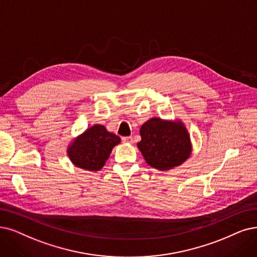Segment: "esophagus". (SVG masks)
<instances>
[{
    "label": "esophagus",
    "instance_id": "obj_1",
    "mask_svg": "<svg viewBox=\"0 0 257 257\" xmlns=\"http://www.w3.org/2000/svg\"><path fill=\"white\" fill-rule=\"evenodd\" d=\"M122 141L124 143H133V142H134V140H133V137H131V136L122 137Z\"/></svg>",
    "mask_w": 257,
    "mask_h": 257
}]
</instances>
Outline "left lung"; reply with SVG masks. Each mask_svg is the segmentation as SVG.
<instances>
[{
  "label": "left lung",
  "instance_id": "8db88e82",
  "mask_svg": "<svg viewBox=\"0 0 257 257\" xmlns=\"http://www.w3.org/2000/svg\"><path fill=\"white\" fill-rule=\"evenodd\" d=\"M140 136L137 147L152 168L168 171L191 155L189 133L181 122L152 118L141 126Z\"/></svg>",
  "mask_w": 257,
  "mask_h": 257
}]
</instances>
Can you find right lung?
<instances>
[{
    "instance_id": "right-lung-1",
    "label": "right lung",
    "mask_w": 257,
    "mask_h": 257,
    "mask_svg": "<svg viewBox=\"0 0 257 257\" xmlns=\"http://www.w3.org/2000/svg\"><path fill=\"white\" fill-rule=\"evenodd\" d=\"M120 137L106 131L103 125L96 124L86 130L69 146L68 157L77 168L86 171H99L104 166Z\"/></svg>"
}]
</instances>
